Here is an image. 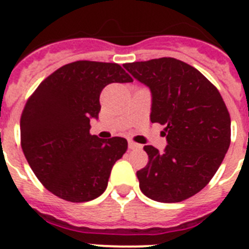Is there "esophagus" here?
Returning <instances> with one entry per match:
<instances>
[{
  "label": "esophagus",
  "mask_w": 249,
  "mask_h": 249,
  "mask_svg": "<svg viewBox=\"0 0 249 249\" xmlns=\"http://www.w3.org/2000/svg\"><path fill=\"white\" fill-rule=\"evenodd\" d=\"M128 147H129V149H137V148H141V144L136 143V142H133V141L129 140L128 141Z\"/></svg>",
  "instance_id": "obj_1"
}]
</instances>
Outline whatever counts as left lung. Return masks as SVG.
I'll list each match as a JSON object with an SVG mask.
<instances>
[{"instance_id": "8db88e82", "label": "left lung", "mask_w": 249, "mask_h": 249, "mask_svg": "<svg viewBox=\"0 0 249 249\" xmlns=\"http://www.w3.org/2000/svg\"><path fill=\"white\" fill-rule=\"evenodd\" d=\"M152 92L151 122L164 124L167 147L144 146L148 163L137 171L148 198L175 203L210 183L231 143V117L221 93L188 63L172 58L124 63Z\"/></svg>"}]
</instances>
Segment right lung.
Segmentation results:
<instances>
[{
    "label": "right lung",
    "mask_w": 249,
    "mask_h": 249,
    "mask_svg": "<svg viewBox=\"0 0 249 249\" xmlns=\"http://www.w3.org/2000/svg\"><path fill=\"white\" fill-rule=\"evenodd\" d=\"M132 81L117 63L76 61L59 67L31 94L19 121L21 147L51 193L80 203L105 192L127 141L92 136L89 120L98 118L106 86Z\"/></svg>",
    "instance_id": "obj_1"
}]
</instances>
